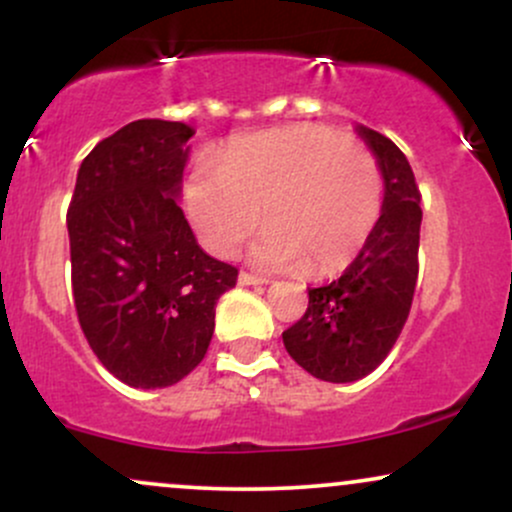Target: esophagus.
<instances>
[{"instance_id":"34e87169","label":"esophagus","mask_w":512,"mask_h":512,"mask_svg":"<svg viewBox=\"0 0 512 512\" xmlns=\"http://www.w3.org/2000/svg\"><path fill=\"white\" fill-rule=\"evenodd\" d=\"M238 284L240 286H257V284H267V279H262V276L250 274V272H240L238 274Z\"/></svg>"}]
</instances>
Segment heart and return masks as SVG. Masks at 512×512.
Here are the masks:
<instances>
[{"mask_svg": "<svg viewBox=\"0 0 512 512\" xmlns=\"http://www.w3.org/2000/svg\"><path fill=\"white\" fill-rule=\"evenodd\" d=\"M192 226L228 257L260 226L252 257L272 269L332 276L368 243L383 209L375 158L339 132L298 125L240 139L219 166L199 163L185 182Z\"/></svg>", "mask_w": 512, "mask_h": 512, "instance_id": "heart-1", "label": "heart"}]
</instances>
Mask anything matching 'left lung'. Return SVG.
<instances>
[{
  "label": "left lung",
  "mask_w": 512,
  "mask_h": 512,
  "mask_svg": "<svg viewBox=\"0 0 512 512\" xmlns=\"http://www.w3.org/2000/svg\"><path fill=\"white\" fill-rule=\"evenodd\" d=\"M356 129L383 173V211L356 260L337 281L308 289V310L281 334L293 361L327 383H354L385 361L419 279L421 192L407 156L375 129Z\"/></svg>",
  "instance_id": "left-lung-1"
}]
</instances>
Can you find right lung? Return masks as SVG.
<instances>
[{
    "instance_id": "right-lung-1",
    "label": "right lung",
    "mask_w": 512,
    "mask_h": 512,
    "mask_svg": "<svg viewBox=\"0 0 512 512\" xmlns=\"http://www.w3.org/2000/svg\"><path fill=\"white\" fill-rule=\"evenodd\" d=\"M195 129L137 120L81 163L67 211L79 325L129 387L180 383L207 354L216 301L238 269L197 245L178 207Z\"/></svg>"
}]
</instances>
